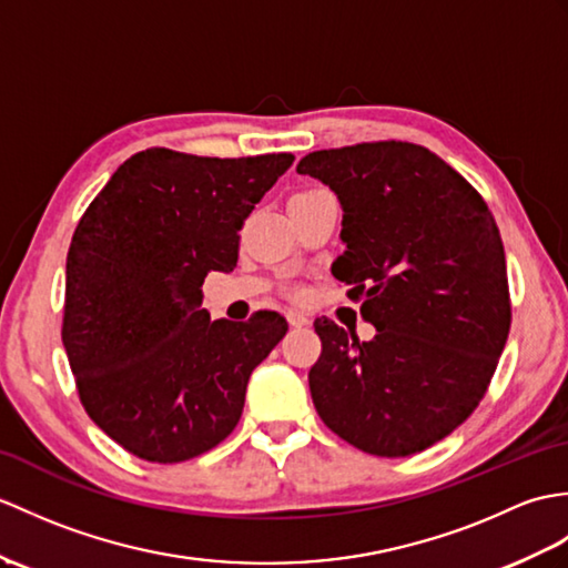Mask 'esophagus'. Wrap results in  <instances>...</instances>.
<instances>
[{
	"label": "esophagus",
	"instance_id": "34e87169",
	"mask_svg": "<svg viewBox=\"0 0 568 568\" xmlns=\"http://www.w3.org/2000/svg\"><path fill=\"white\" fill-rule=\"evenodd\" d=\"M287 322H290V326H307L310 324V320H307V316L305 314H302V312H295V310H290L287 314Z\"/></svg>",
	"mask_w": 568,
	"mask_h": 568
}]
</instances>
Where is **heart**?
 <instances>
[{"label": "heart", "instance_id": "1", "mask_svg": "<svg viewBox=\"0 0 568 568\" xmlns=\"http://www.w3.org/2000/svg\"><path fill=\"white\" fill-rule=\"evenodd\" d=\"M316 191H322V189H307V191H300L295 195H310V193H316Z\"/></svg>", "mask_w": 568, "mask_h": 568}]
</instances>
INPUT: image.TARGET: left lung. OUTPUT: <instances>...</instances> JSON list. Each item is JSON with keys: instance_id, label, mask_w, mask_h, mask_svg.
<instances>
[{"instance_id": "left-lung-1", "label": "left lung", "mask_w": 568, "mask_h": 568, "mask_svg": "<svg viewBox=\"0 0 568 568\" xmlns=\"http://www.w3.org/2000/svg\"><path fill=\"white\" fill-rule=\"evenodd\" d=\"M344 207L332 273L377 334L316 320V414L377 457H408L465 424L484 399L510 328L504 242L489 205L414 142H363L302 156Z\"/></svg>"}]
</instances>
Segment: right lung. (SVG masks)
<instances>
[{"instance_id":"obj_1","label":"right lung","mask_w":568,"mask_h":568,"mask_svg":"<svg viewBox=\"0 0 568 568\" xmlns=\"http://www.w3.org/2000/svg\"><path fill=\"white\" fill-rule=\"evenodd\" d=\"M293 160L152 148L118 166L79 220L62 344L87 414L135 457L183 463L240 424L248 377L287 322L266 310L213 322L201 287L236 266L244 220Z\"/></svg>"}]
</instances>
